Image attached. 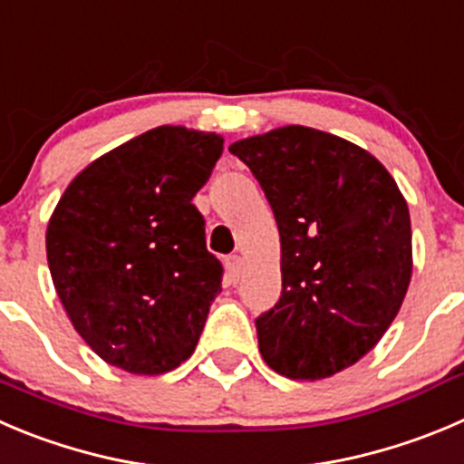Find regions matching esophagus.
<instances>
[{"label":"esophagus","mask_w":464,"mask_h":464,"mask_svg":"<svg viewBox=\"0 0 464 464\" xmlns=\"http://www.w3.org/2000/svg\"><path fill=\"white\" fill-rule=\"evenodd\" d=\"M225 273H227L229 282H237L241 276V257L239 255H229L225 257Z\"/></svg>","instance_id":"esophagus-1"}]
</instances>
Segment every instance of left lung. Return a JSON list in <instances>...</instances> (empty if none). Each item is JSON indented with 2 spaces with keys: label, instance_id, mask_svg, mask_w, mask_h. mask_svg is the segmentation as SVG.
I'll use <instances>...</instances> for the list:
<instances>
[{
  "label": "left lung",
  "instance_id": "8db88e82",
  "mask_svg": "<svg viewBox=\"0 0 464 464\" xmlns=\"http://www.w3.org/2000/svg\"><path fill=\"white\" fill-rule=\"evenodd\" d=\"M257 178L282 246L280 301L255 319L266 364L319 381L367 355L412 276L408 202L367 150L289 125L229 145Z\"/></svg>",
  "mask_w": 464,
  "mask_h": 464
}]
</instances>
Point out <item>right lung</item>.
<instances>
[{
    "label": "right lung",
    "instance_id": "obj_1",
    "mask_svg": "<svg viewBox=\"0 0 464 464\" xmlns=\"http://www.w3.org/2000/svg\"><path fill=\"white\" fill-rule=\"evenodd\" d=\"M223 154L209 131L163 125L86 166L47 225L56 294L83 342L140 376L193 353L223 266L193 196Z\"/></svg>",
    "mask_w": 464,
    "mask_h": 464
}]
</instances>
